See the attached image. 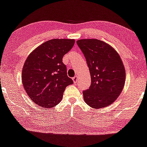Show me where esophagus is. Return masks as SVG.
<instances>
[{
  "mask_svg": "<svg viewBox=\"0 0 147 147\" xmlns=\"http://www.w3.org/2000/svg\"><path fill=\"white\" fill-rule=\"evenodd\" d=\"M73 81H74V83H75V84H76V83L77 82V81H78V76H75V77H73Z\"/></svg>",
  "mask_w": 147,
  "mask_h": 147,
  "instance_id": "esophagus-1",
  "label": "esophagus"
}]
</instances>
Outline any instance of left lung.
Returning a JSON list of instances; mask_svg holds the SVG:
<instances>
[{"label": "left lung", "mask_w": 147, "mask_h": 147, "mask_svg": "<svg viewBox=\"0 0 147 147\" xmlns=\"http://www.w3.org/2000/svg\"><path fill=\"white\" fill-rule=\"evenodd\" d=\"M87 61L91 86L83 92L85 102L94 109L112 104L122 92L125 68L119 54L106 42L96 39L77 41Z\"/></svg>", "instance_id": "left-lung-1"}]
</instances>
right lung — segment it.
Instances as JSON below:
<instances>
[{"mask_svg":"<svg viewBox=\"0 0 147 147\" xmlns=\"http://www.w3.org/2000/svg\"><path fill=\"white\" fill-rule=\"evenodd\" d=\"M74 39H53L29 55L22 68V82L36 105L51 108L59 103L66 86L73 84L67 75L63 57L75 45Z\"/></svg>","mask_w":147,"mask_h":147,"instance_id":"add662e5","label":"right lung"}]
</instances>
